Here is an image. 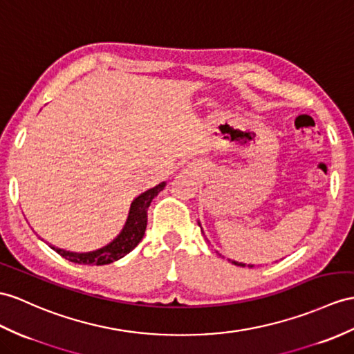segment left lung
Listing matches in <instances>:
<instances>
[{"label": "left lung", "instance_id": "8db88e82", "mask_svg": "<svg viewBox=\"0 0 354 354\" xmlns=\"http://www.w3.org/2000/svg\"><path fill=\"white\" fill-rule=\"evenodd\" d=\"M198 225L201 227V223L198 222ZM231 263H232V264H236V266H240V267H245V266H246V264H243V263H239V261H231ZM248 266H249V267H252V264H248Z\"/></svg>", "mask_w": 354, "mask_h": 354}]
</instances>
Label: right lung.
Returning <instances> with one entry per match:
<instances>
[{
  "instance_id": "obj_1",
  "label": "right lung",
  "mask_w": 354,
  "mask_h": 354,
  "mask_svg": "<svg viewBox=\"0 0 354 354\" xmlns=\"http://www.w3.org/2000/svg\"><path fill=\"white\" fill-rule=\"evenodd\" d=\"M167 186L165 182L159 183L149 191L142 192L140 196H136L129 209V214L123 230L120 231V234L112 240L111 243L103 246L96 251L90 252H71L66 249L55 248L54 245H49L54 249L57 254L62 255L66 260L77 263V264H88V266H103L114 263L120 258H123L126 254H129L132 249L141 242L144 237L145 228H147V210L153 201V198L156 196L163 187Z\"/></svg>"
}]
</instances>
